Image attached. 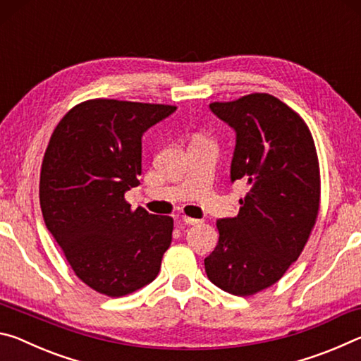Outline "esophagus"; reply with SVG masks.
<instances>
[{
  "instance_id": "obj_1",
  "label": "esophagus",
  "mask_w": 361,
  "mask_h": 361,
  "mask_svg": "<svg viewBox=\"0 0 361 361\" xmlns=\"http://www.w3.org/2000/svg\"><path fill=\"white\" fill-rule=\"evenodd\" d=\"M181 223L186 224V226H195V224H200L202 223V219H197V218H189V216H183L181 218Z\"/></svg>"
}]
</instances>
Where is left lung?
Here are the masks:
<instances>
[{
    "mask_svg": "<svg viewBox=\"0 0 361 361\" xmlns=\"http://www.w3.org/2000/svg\"><path fill=\"white\" fill-rule=\"evenodd\" d=\"M210 109L235 130L231 181L247 186L234 218L216 221L218 245L205 258L212 283L250 296L279 282L314 229L320 170L309 127L269 94L213 102Z\"/></svg>",
    "mask_w": 361,
    "mask_h": 361,
    "instance_id": "left-lung-1",
    "label": "left lung"
}]
</instances>
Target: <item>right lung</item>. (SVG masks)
Masks as SVG:
<instances>
[{"label": "right lung", "mask_w": 361, "mask_h": 361, "mask_svg": "<svg viewBox=\"0 0 361 361\" xmlns=\"http://www.w3.org/2000/svg\"><path fill=\"white\" fill-rule=\"evenodd\" d=\"M176 106L94 99L71 108L49 140L39 176L42 218L78 279L121 298L157 277L173 219L130 209L143 133Z\"/></svg>", "instance_id": "add662e5"}]
</instances>
